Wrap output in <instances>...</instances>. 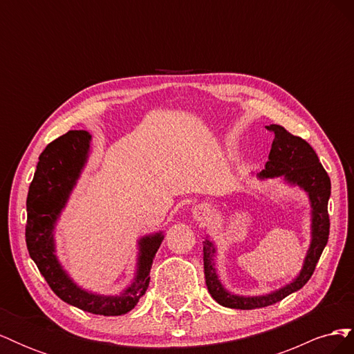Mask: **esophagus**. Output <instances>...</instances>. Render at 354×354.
<instances>
[{"label": "esophagus", "instance_id": "34e87169", "mask_svg": "<svg viewBox=\"0 0 354 354\" xmlns=\"http://www.w3.org/2000/svg\"><path fill=\"white\" fill-rule=\"evenodd\" d=\"M209 216H211V209H209L208 205H203V203H202V205H198V207L194 208V217L199 221L208 220Z\"/></svg>", "mask_w": 354, "mask_h": 354}]
</instances>
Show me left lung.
I'll use <instances>...</instances> for the list:
<instances>
[{
    "instance_id": "1",
    "label": "left lung",
    "mask_w": 354,
    "mask_h": 354,
    "mask_svg": "<svg viewBox=\"0 0 354 354\" xmlns=\"http://www.w3.org/2000/svg\"><path fill=\"white\" fill-rule=\"evenodd\" d=\"M267 130L274 134V140L269 153V160L266 168L257 177L273 178L285 177L288 183L298 185L304 189L310 202H312V243L306 257L303 270L299 272L297 279L279 291L261 297H239L227 292L220 283L216 269H214V245L208 239L203 242V273L211 297L224 307L252 310L272 306L281 301L289 294L303 288L312 277L316 264L322 255V251L329 238V214L328 199L330 196V180L329 176L319 162V158L313 147L301 137H297L286 131L282 125H267Z\"/></svg>"
}]
</instances>
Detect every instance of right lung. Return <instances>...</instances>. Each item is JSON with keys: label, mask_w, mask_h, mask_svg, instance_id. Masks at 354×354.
<instances>
[{"label": "right lung", "mask_w": 354, "mask_h": 354, "mask_svg": "<svg viewBox=\"0 0 354 354\" xmlns=\"http://www.w3.org/2000/svg\"><path fill=\"white\" fill-rule=\"evenodd\" d=\"M90 138L87 131L72 130L47 145L39 155L26 199V246L30 259L35 261L48 286L63 301L93 315L120 316L133 310L145 295L151 281L149 272L153 257L164 236L162 233H156L138 242L140 255L137 276L133 285L121 295L90 294L69 279L55 255L53 230L87 160Z\"/></svg>", "instance_id": "obj_1"}]
</instances>
